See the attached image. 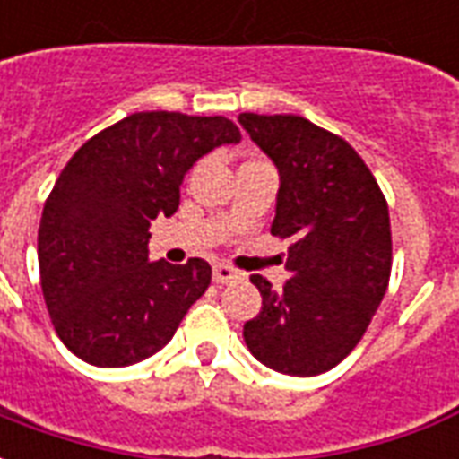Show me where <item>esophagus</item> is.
I'll return each mask as SVG.
<instances>
[{"mask_svg":"<svg viewBox=\"0 0 459 459\" xmlns=\"http://www.w3.org/2000/svg\"><path fill=\"white\" fill-rule=\"evenodd\" d=\"M238 278H240V273H236V270L230 268V265H226V263L213 265V282L223 285V282H233V280H238Z\"/></svg>","mask_w":459,"mask_h":459,"instance_id":"34e87169","label":"esophagus"}]
</instances>
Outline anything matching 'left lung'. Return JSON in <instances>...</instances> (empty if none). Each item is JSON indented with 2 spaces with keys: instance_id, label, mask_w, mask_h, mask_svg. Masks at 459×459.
Returning <instances> with one entry per match:
<instances>
[{
  "instance_id": "left-lung-1",
  "label": "left lung",
  "mask_w": 459,
  "mask_h": 459,
  "mask_svg": "<svg viewBox=\"0 0 459 459\" xmlns=\"http://www.w3.org/2000/svg\"><path fill=\"white\" fill-rule=\"evenodd\" d=\"M250 140L280 169L270 233L290 238L280 290L250 282L263 312L243 337L260 364L290 376H317L349 356L371 325L391 278V219L378 181L356 150L299 115L240 113Z\"/></svg>"
}]
</instances>
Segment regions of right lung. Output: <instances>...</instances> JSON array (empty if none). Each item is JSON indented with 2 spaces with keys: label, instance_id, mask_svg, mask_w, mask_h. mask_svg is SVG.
<instances>
[{
  "label": "right lung",
  "instance_id": "add662e5",
  "mask_svg": "<svg viewBox=\"0 0 459 459\" xmlns=\"http://www.w3.org/2000/svg\"><path fill=\"white\" fill-rule=\"evenodd\" d=\"M240 140L223 115H127L65 164L39 226L46 307L75 356L93 366L137 364L167 346L211 285V265L147 258L150 223L179 209L194 161Z\"/></svg>",
  "mask_w": 459,
  "mask_h": 459
}]
</instances>
